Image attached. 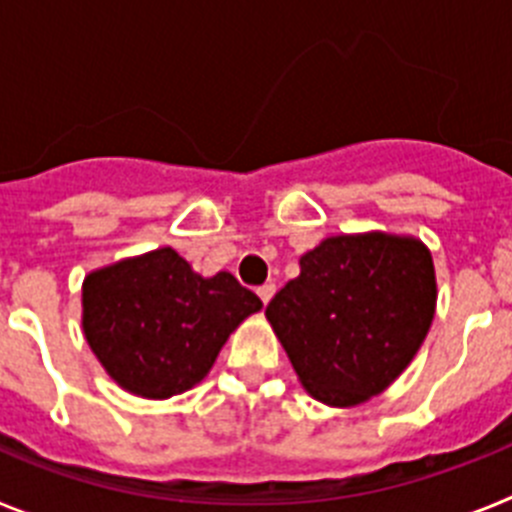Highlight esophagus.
Wrapping results in <instances>:
<instances>
[{"mask_svg": "<svg viewBox=\"0 0 512 512\" xmlns=\"http://www.w3.org/2000/svg\"><path fill=\"white\" fill-rule=\"evenodd\" d=\"M274 292H277V284H264V287L256 289V295L261 297V302H264V305H269L271 297H274Z\"/></svg>", "mask_w": 512, "mask_h": 512, "instance_id": "obj_1", "label": "esophagus"}]
</instances>
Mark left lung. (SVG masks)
Masks as SVG:
<instances>
[{
  "instance_id": "obj_1",
  "label": "left lung",
  "mask_w": 512,
  "mask_h": 512,
  "mask_svg": "<svg viewBox=\"0 0 512 512\" xmlns=\"http://www.w3.org/2000/svg\"><path fill=\"white\" fill-rule=\"evenodd\" d=\"M436 269L413 235H330L266 305L297 379L330 408L382 395L415 359L436 315Z\"/></svg>"
}]
</instances>
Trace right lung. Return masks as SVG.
I'll return each mask as SVG.
<instances>
[{
	"instance_id": "1",
	"label": "right lung",
	"mask_w": 512,
	"mask_h": 512,
	"mask_svg": "<svg viewBox=\"0 0 512 512\" xmlns=\"http://www.w3.org/2000/svg\"><path fill=\"white\" fill-rule=\"evenodd\" d=\"M261 300L230 271L202 277L171 246L89 271L81 328L125 392L169 400L210 374L220 348Z\"/></svg>"
}]
</instances>
